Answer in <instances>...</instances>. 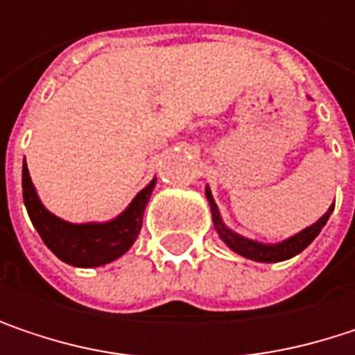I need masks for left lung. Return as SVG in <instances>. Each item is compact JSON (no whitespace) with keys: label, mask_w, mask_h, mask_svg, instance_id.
Listing matches in <instances>:
<instances>
[{"label":"left lung","mask_w":355,"mask_h":355,"mask_svg":"<svg viewBox=\"0 0 355 355\" xmlns=\"http://www.w3.org/2000/svg\"><path fill=\"white\" fill-rule=\"evenodd\" d=\"M205 197H207V201H209L214 226H216L220 239H222L228 247L232 248L234 252H239V254H243V257H247V259H252V261H259V263H277V261H286V259H292V257H296L298 252H302L304 248L309 247V245L319 236V232L322 230V226L327 224V220H329V216H331V211H333V207H335V205H331V207L327 209V214L320 218L319 222H315L313 226H309V228H304L302 232L294 234L292 239H288V241H284V243H277V245H263V243H257V241L245 239V236H241V234H236V232H232L230 228L224 226V222H222V218H220V211H218V205H216V201H214V197H211L209 187H205Z\"/></svg>","instance_id":"8db88e82"}]
</instances>
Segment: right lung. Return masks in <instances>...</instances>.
Listing matches in <instances>:
<instances>
[{"label": "right lung", "instance_id": "add662e5", "mask_svg": "<svg viewBox=\"0 0 355 355\" xmlns=\"http://www.w3.org/2000/svg\"><path fill=\"white\" fill-rule=\"evenodd\" d=\"M156 178L141 189L129 207L110 222H88V224H71L57 216H53L38 199L35 184L28 175V166L24 160L22 166V195L24 205L31 216V222L40 234L42 243L51 248L63 263L73 267H101L119 259L133 247L139 230L146 205L154 191Z\"/></svg>", "mask_w": 355, "mask_h": 355}]
</instances>
